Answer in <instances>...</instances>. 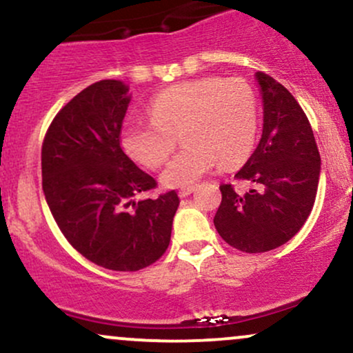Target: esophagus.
Segmentation results:
<instances>
[{
	"mask_svg": "<svg viewBox=\"0 0 353 353\" xmlns=\"http://www.w3.org/2000/svg\"><path fill=\"white\" fill-rule=\"evenodd\" d=\"M194 185H188V188H182L181 190H179V197H188L189 194H192L194 192Z\"/></svg>",
	"mask_w": 353,
	"mask_h": 353,
	"instance_id": "34e87169",
	"label": "esophagus"
}]
</instances>
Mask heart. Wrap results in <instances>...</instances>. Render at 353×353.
Instances as JSON below:
<instances>
[{"label": "heart", "instance_id": "heart-1", "mask_svg": "<svg viewBox=\"0 0 353 353\" xmlns=\"http://www.w3.org/2000/svg\"><path fill=\"white\" fill-rule=\"evenodd\" d=\"M149 121L124 125V151L149 169L161 168L176 148V134L184 148L163 172L169 188L192 184L219 164L230 168L252 151L259 128V104L244 79L217 76L174 84L154 96Z\"/></svg>", "mask_w": 353, "mask_h": 353}]
</instances>
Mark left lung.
I'll list each match as a JSON object with an SVG mask.
<instances>
[{
    "label": "left lung",
    "mask_w": 353,
    "mask_h": 353,
    "mask_svg": "<svg viewBox=\"0 0 353 353\" xmlns=\"http://www.w3.org/2000/svg\"><path fill=\"white\" fill-rule=\"evenodd\" d=\"M264 104L262 137L236 179L250 189L222 184L214 225L242 252L257 254L285 244L301 230L314 208L320 154L305 112L295 98L265 72H255Z\"/></svg>",
    "instance_id": "8db88e82"
}]
</instances>
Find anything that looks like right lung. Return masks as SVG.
<instances>
[{
  "label": "right lung",
  "instance_id": "1",
  "mask_svg": "<svg viewBox=\"0 0 353 353\" xmlns=\"http://www.w3.org/2000/svg\"><path fill=\"white\" fill-rule=\"evenodd\" d=\"M129 103L123 81L91 84L56 114L41 149L43 192L61 232L88 261L119 272L165 252L179 208L176 190L134 201L156 181L121 148Z\"/></svg>",
  "mask_w": 353,
  "mask_h": 353
}]
</instances>
